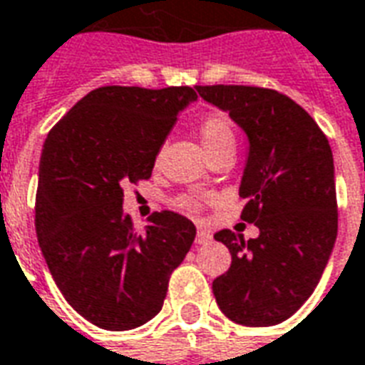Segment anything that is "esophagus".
Returning <instances> with one entry per match:
<instances>
[{"mask_svg": "<svg viewBox=\"0 0 365 365\" xmlns=\"http://www.w3.org/2000/svg\"><path fill=\"white\" fill-rule=\"evenodd\" d=\"M210 241H212V235H210V231H206V230H198V233H196V243L198 245H206V243H210Z\"/></svg>", "mask_w": 365, "mask_h": 365, "instance_id": "obj_1", "label": "esophagus"}]
</instances>
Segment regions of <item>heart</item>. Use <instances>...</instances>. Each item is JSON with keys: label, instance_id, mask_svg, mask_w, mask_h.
<instances>
[{"label": "heart", "instance_id": "b5f03b06", "mask_svg": "<svg viewBox=\"0 0 365 365\" xmlns=\"http://www.w3.org/2000/svg\"><path fill=\"white\" fill-rule=\"evenodd\" d=\"M198 134H200L202 145L206 148L210 155H214L215 151L223 150V148H235V132L227 116L220 113L208 114L206 118H202L200 126H198ZM186 208L196 210L198 204L192 200H182Z\"/></svg>", "mask_w": 365, "mask_h": 365}]
</instances>
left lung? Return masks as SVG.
I'll return each instance as SVG.
<instances>
[{
  "label": "left lung",
  "mask_w": 365,
  "mask_h": 365,
  "mask_svg": "<svg viewBox=\"0 0 365 365\" xmlns=\"http://www.w3.org/2000/svg\"><path fill=\"white\" fill-rule=\"evenodd\" d=\"M204 101L230 113L249 138L239 196L241 220L260 235L217 231L231 267L212 284L233 323L272 327L307 302L329 262L339 230L334 163L317 122L286 95L249 85H198Z\"/></svg>",
  "instance_id": "1"
}]
</instances>
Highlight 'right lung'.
I'll return each instance as SVG.
<instances>
[{"mask_svg": "<svg viewBox=\"0 0 365 365\" xmlns=\"http://www.w3.org/2000/svg\"><path fill=\"white\" fill-rule=\"evenodd\" d=\"M192 87L106 85L87 93L42 148L34 225L66 302L106 331H130L161 311L169 278L196 227L155 212L143 233L122 212L124 182L148 180Z\"/></svg>", "mask_w": 365, "mask_h": 365, "instance_id": "add662e5", "label": "right lung"}]
</instances>
